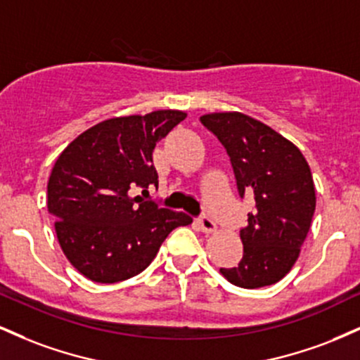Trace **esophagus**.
Listing matches in <instances>:
<instances>
[{
	"mask_svg": "<svg viewBox=\"0 0 360 360\" xmlns=\"http://www.w3.org/2000/svg\"><path fill=\"white\" fill-rule=\"evenodd\" d=\"M198 225H200V229L203 230L205 233H213L214 230H217V223H214L208 214H201V217L198 218Z\"/></svg>",
	"mask_w": 360,
	"mask_h": 360,
	"instance_id": "esophagus-1",
	"label": "esophagus"
}]
</instances>
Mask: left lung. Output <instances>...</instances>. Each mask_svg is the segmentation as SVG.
Here are the masks:
<instances>
[{"label":"left lung","mask_w":360,"mask_h":360,"mask_svg":"<svg viewBox=\"0 0 360 360\" xmlns=\"http://www.w3.org/2000/svg\"><path fill=\"white\" fill-rule=\"evenodd\" d=\"M200 120L225 147L240 198L249 194L255 201L240 230L242 260L220 272L235 286H271L295 266L315 213V184L307 159L278 131L238 111Z\"/></svg>","instance_id":"obj_1"}]
</instances>
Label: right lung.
Masks as SVG:
<instances>
[{"instance_id":"obj_1","label":"right lung","mask_w":360,"mask_h":360,"mask_svg":"<svg viewBox=\"0 0 360 360\" xmlns=\"http://www.w3.org/2000/svg\"><path fill=\"white\" fill-rule=\"evenodd\" d=\"M186 118L159 110L146 117L110 118L82 131L56 160L47 184V208L69 262L94 283L134 278L154 260L183 212L159 208L148 194L159 184L152 162L155 143Z\"/></svg>"}]
</instances>
